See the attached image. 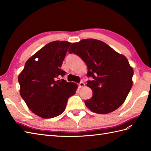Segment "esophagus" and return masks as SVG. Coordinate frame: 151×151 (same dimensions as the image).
<instances>
[{
	"label": "esophagus",
	"instance_id": "1",
	"mask_svg": "<svg viewBox=\"0 0 151 151\" xmlns=\"http://www.w3.org/2000/svg\"><path fill=\"white\" fill-rule=\"evenodd\" d=\"M85 86V84L83 82H81L79 83V87L80 88H82V87H84V86Z\"/></svg>",
	"mask_w": 151,
	"mask_h": 151
}]
</instances>
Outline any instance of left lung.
<instances>
[{
	"label": "left lung",
	"mask_w": 151,
	"mask_h": 151,
	"mask_svg": "<svg viewBox=\"0 0 151 151\" xmlns=\"http://www.w3.org/2000/svg\"><path fill=\"white\" fill-rule=\"evenodd\" d=\"M70 54L75 53L88 67L87 86L93 91L91 99L84 101L95 113L106 114L123 104L132 86L134 70L127 58L103 41L86 39L72 44Z\"/></svg>",
	"instance_id": "8db88e82"
}]
</instances>
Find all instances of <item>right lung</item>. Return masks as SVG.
<instances>
[{
	"label": "right lung",
	"mask_w": 151,
	"mask_h": 151,
	"mask_svg": "<svg viewBox=\"0 0 151 151\" xmlns=\"http://www.w3.org/2000/svg\"><path fill=\"white\" fill-rule=\"evenodd\" d=\"M70 45L66 41L47 44L27 61L19 75L21 97L28 108L41 118L62 114L68 99L76 92L75 83L56 81L59 76L65 75L61 67Z\"/></svg>",
	"instance_id": "add662e5"
}]
</instances>
